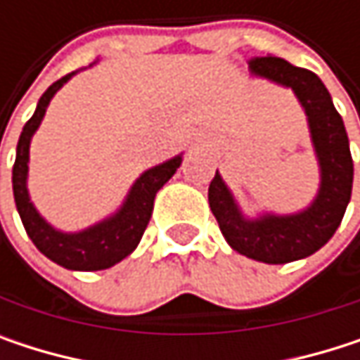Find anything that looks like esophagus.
Returning a JSON list of instances; mask_svg holds the SVG:
<instances>
[{"mask_svg":"<svg viewBox=\"0 0 360 360\" xmlns=\"http://www.w3.org/2000/svg\"><path fill=\"white\" fill-rule=\"evenodd\" d=\"M198 146H200V143H198Z\"/></svg>","mask_w":360,"mask_h":360,"instance_id":"esophagus-1","label":"esophagus"}]
</instances>
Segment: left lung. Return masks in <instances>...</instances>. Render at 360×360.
Listing matches in <instances>:
<instances>
[{
	"mask_svg": "<svg viewBox=\"0 0 360 360\" xmlns=\"http://www.w3.org/2000/svg\"><path fill=\"white\" fill-rule=\"evenodd\" d=\"M250 72L256 79L292 89L300 102L319 165V189L313 202L298 212L246 217L217 171L208 187V204L223 238L233 250L258 262L285 264L315 254L331 240L350 202L354 167L344 120L315 72L271 53L254 58Z\"/></svg>",
	"mask_w": 360,
	"mask_h": 360,
	"instance_id": "8db88e82",
	"label": "left lung"
}]
</instances>
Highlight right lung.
<instances>
[{
	"label": "right lung",
	"instance_id": "right-lung-1",
	"mask_svg": "<svg viewBox=\"0 0 360 360\" xmlns=\"http://www.w3.org/2000/svg\"><path fill=\"white\" fill-rule=\"evenodd\" d=\"M94 64H89V68ZM77 72L79 70L62 77L60 81L49 85L47 91L39 98L35 114L25 124L18 146H16V162L12 169V189H14V202L22 219V225L29 238L33 240L37 250L45 254L56 264L70 269V271H102V269L114 266L116 262H120L137 248L150 223V217L154 210V198L162 189V185L177 173V169L183 162V154H177L143 171L131 185L129 193L124 195L116 212L98 221L96 225H89L81 231H62V229H56L51 223H47L35 208V204L31 202V193H29L31 154L29 152H31L33 135L45 116L49 102Z\"/></svg>",
	"mask_w": 360,
	"mask_h": 360
}]
</instances>
